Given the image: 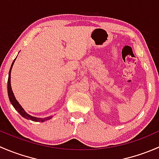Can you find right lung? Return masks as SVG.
Instances as JSON below:
<instances>
[{"instance_id": "add662e5", "label": "right lung", "mask_w": 159, "mask_h": 159, "mask_svg": "<svg viewBox=\"0 0 159 159\" xmlns=\"http://www.w3.org/2000/svg\"><path fill=\"white\" fill-rule=\"evenodd\" d=\"M15 59H14V61H13L12 65H11V69H10V70H9L8 81H7V93H8V97H9V99H10L11 103L12 104V105L14 106V108H15L17 111H18V113L20 114L22 117H24L25 118H26V119L31 120V121H38V122H44V121H47V120H49L50 118H51V116L47 117V118H36V117L30 116V115H28V113H26V112L25 111V110L23 109V108L20 106V104H19L18 102H17V101L16 100L15 97H14V93H13V91H12V89H11V68H12L13 65H14Z\"/></svg>"}]
</instances>
